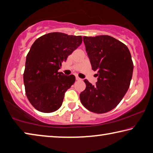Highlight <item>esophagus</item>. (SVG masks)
I'll list each match as a JSON object with an SVG mask.
<instances>
[{
  "instance_id": "esophagus-1",
  "label": "esophagus",
  "mask_w": 153,
  "mask_h": 153,
  "mask_svg": "<svg viewBox=\"0 0 153 153\" xmlns=\"http://www.w3.org/2000/svg\"><path fill=\"white\" fill-rule=\"evenodd\" d=\"M76 80H77V81H82V79L79 78V77H76Z\"/></svg>"
}]
</instances>
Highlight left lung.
<instances>
[{"instance_id": "1", "label": "left lung", "mask_w": 153, "mask_h": 153, "mask_svg": "<svg viewBox=\"0 0 153 153\" xmlns=\"http://www.w3.org/2000/svg\"><path fill=\"white\" fill-rule=\"evenodd\" d=\"M96 84L84 79L86 89L79 94L82 104L96 113L113 109L122 100L130 85L134 64L126 45L107 35L83 37Z\"/></svg>"}]
</instances>
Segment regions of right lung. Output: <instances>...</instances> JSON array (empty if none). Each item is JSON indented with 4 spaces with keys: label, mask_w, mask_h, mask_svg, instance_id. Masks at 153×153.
<instances>
[{
    "label": "right lung",
    "mask_w": 153,
    "mask_h": 153,
    "mask_svg": "<svg viewBox=\"0 0 153 153\" xmlns=\"http://www.w3.org/2000/svg\"><path fill=\"white\" fill-rule=\"evenodd\" d=\"M82 42L81 36L52 32L40 36L31 46L24 82L25 94L36 109L52 113L61 107L65 93L74 84L76 77L58 70Z\"/></svg>",
    "instance_id": "right-lung-1"
}]
</instances>
